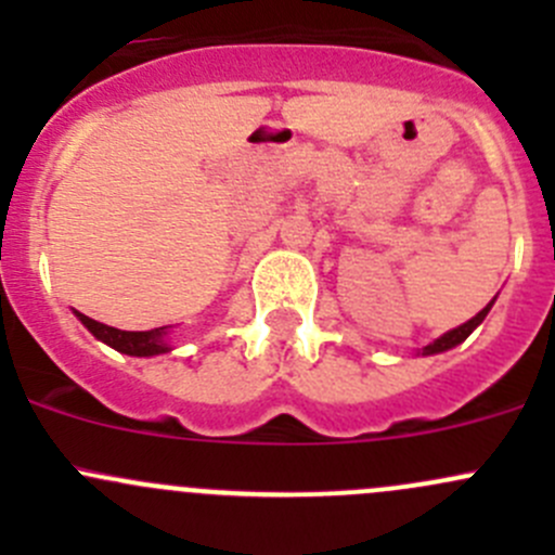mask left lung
<instances>
[{"label":"left lung","instance_id":"obj_1","mask_svg":"<svg viewBox=\"0 0 555 555\" xmlns=\"http://www.w3.org/2000/svg\"><path fill=\"white\" fill-rule=\"evenodd\" d=\"M491 306H494V300H491V304L486 306L483 311H478V313H475V317L469 319V322L459 324V327H453V330H449V333H443V335H440L438 340H433V344H429V346H424V349H422V354H440V351H449V349H453V346H459V344H462V340H467V335L473 333V330L478 327L480 322H483V319H486V313L491 311Z\"/></svg>","mask_w":555,"mask_h":555}]
</instances>
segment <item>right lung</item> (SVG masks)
Masks as SVG:
<instances>
[{"mask_svg":"<svg viewBox=\"0 0 555 555\" xmlns=\"http://www.w3.org/2000/svg\"><path fill=\"white\" fill-rule=\"evenodd\" d=\"M75 313H77V319H80V322L86 324V327L91 330L99 340H102V344L112 346V349L120 351V354L155 357V354H166V351H171L169 340H166L169 327L144 330V333H128V330H117V327H109V324L96 322V319L86 317V313H80V311H75Z\"/></svg>","mask_w":555,"mask_h":555,"instance_id":"right-lung-1","label":"right lung"}]
</instances>
